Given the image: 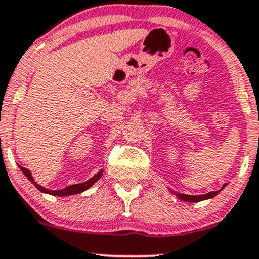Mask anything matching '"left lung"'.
I'll return each mask as SVG.
<instances>
[{
    "label": "left lung",
    "instance_id": "left-lung-1",
    "mask_svg": "<svg viewBox=\"0 0 259 259\" xmlns=\"http://www.w3.org/2000/svg\"><path fill=\"white\" fill-rule=\"evenodd\" d=\"M226 186V184H225L224 186H222L221 189L218 191H211V193H207L205 194V195H185V194H175L178 197H179L180 200H183V201H189V202H199V201H202V200H206V199H211V197L216 196L218 194L220 193V191L222 190V189Z\"/></svg>",
    "mask_w": 259,
    "mask_h": 259
}]
</instances>
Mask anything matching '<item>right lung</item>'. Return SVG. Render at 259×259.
<instances>
[{
  "mask_svg": "<svg viewBox=\"0 0 259 259\" xmlns=\"http://www.w3.org/2000/svg\"><path fill=\"white\" fill-rule=\"evenodd\" d=\"M21 168V170L23 171L24 175H26L27 178L30 180V182L33 183V184L35 185V188L38 189V190H40L41 193H46V194H51V195H54V196H69V195H74V194H79V193H82V191L88 190L89 188H91L97 180L100 179V178L102 177V170H100L99 173L96 175H94L91 179H89L88 182L85 183H81V184H74V185H69L66 186L65 189H62V190H48V189L43 188V186L38 185L37 183L34 182V179H33L32 177V173L28 170L27 168H23V166H19Z\"/></svg>",
  "mask_w": 259,
  "mask_h": 259,
  "instance_id": "right-lung-1",
  "label": "right lung"
}]
</instances>
